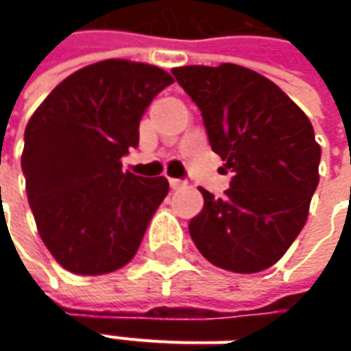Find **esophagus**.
<instances>
[{
    "instance_id": "esophagus-1",
    "label": "esophagus",
    "mask_w": 351,
    "mask_h": 351,
    "mask_svg": "<svg viewBox=\"0 0 351 351\" xmlns=\"http://www.w3.org/2000/svg\"><path fill=\"white\" fill-rule=\"evenodd\" d=\"M183 185H185L183 180H176V178H171V180H169V187H171V189H180V187H183Z\"/></svg>"
}]
</instances>
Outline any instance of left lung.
Returning a JSON list of instances; mask_svg holds the SVG:
<instances>
[{"mask_svg": "<svg viewBox=\"0 0 351 351\" xmlns=\"http://www.w3.org/2000/svg\"><path fill=\"white\" fill-rule=\"evenodd\" d=\"M201 111L230 189L189 221L197 250L236 274L271 267L303 230L318 185L320 146L308 117L254 70L221 64L171 70Z\"/></svg>", "mask_w": 351, "mask_h": 351, "instance_id": "8db88e82", "label": "left lung"}]
</instances>
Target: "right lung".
Returning a JSON list of instances; mask_svg holds the SVG:
<instances>
[{"label":"right lung","mask_w":351,"mask_h":351,"mask_svg":"<svg viewBox=\"0 0 351 351\" xmlns=\"http://www.w3.org/2000/svg\"><path fill=\"white\" fill-rule=\"evenodd\" d=\"M173 77L150 64L103 60L68 75L25 128L21 168L38 234L64 269L101 276L132 260L166 178L123 171L148 105Z\"/></svg>","instance_id":"add662e5"}]
</instances>
